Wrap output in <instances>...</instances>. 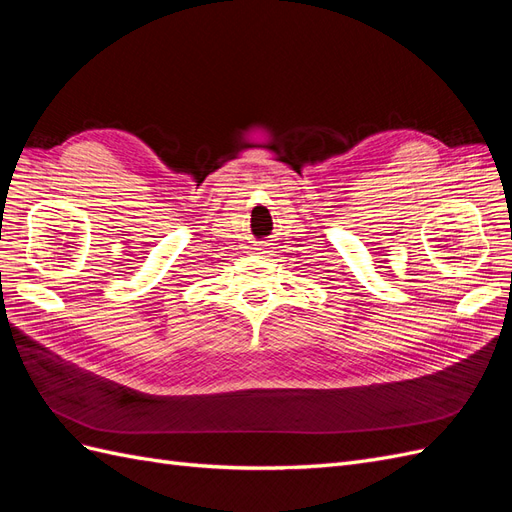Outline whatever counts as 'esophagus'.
<instances>
[{
    "label": "esophagus",
    "mask_w": 512,
    "mask_h": 512,
    "mask_svg": "<svg viewBox=\"0 0 512 512\" xmlns=\"http://www.w3.org/2000/svg\"><path fill=\"white\" fill-rule=\"evenodd\" d=\"M256 250H258V252H265V250H267V247H265V245H258V247H256Z\"/></svg>",
    "instance_id": "1"
}]
</instances>
